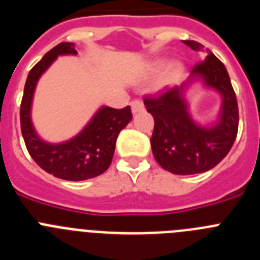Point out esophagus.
<instances>
[{
  "label": "esophagus",
  "instance_id": "esophagus-1",
  "mask_svg": "<svg viewBox=\"0 0 260 260\" xmlns=\"http://www.w3.org/2000/svg\"><path fill=\"white\" fill-rule=\"evenodd\" d=\"M144 108V104L142 100H139V99H135V100H133L132 102V110L133 113H138V112H141V110H143Z\"/></svg>",
  "mask_w": 260,
  "mask_h": 260
}]
</instances>
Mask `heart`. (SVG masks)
Returning a JSON list of instances; mask_svg holds the SVG:
<instances>
[{"mask_svg":"<svg viewBox=\"0 0 260 260\" xmlns=\"http://www.w3.org/2000/svg\"><path fill=\"white\" fill-rule=\"evenodd\" d=\"M167 66V62L164 59H158V61L153 62L152 66H151V73L152 74H158L160 71H162V69ZM182 73V66L180 63H172L169 68H168L167 73H165V80L167 82H171V80L178 78Z\"/></svg>","mask_w":260,"mask_h":260,"instance_id":"obj_1","label":"heart"}]
</instances>
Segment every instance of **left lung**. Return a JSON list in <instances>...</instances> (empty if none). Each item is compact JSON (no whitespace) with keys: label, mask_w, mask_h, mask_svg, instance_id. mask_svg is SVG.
Listing matches in <instances>:
<instances>
[{"label":"left lung","mask_w":260,"mask_h":260,"mask_svg":"<svg viewBox=\"0 0 260 260\" xmlns=\"http://www.w3.org/2000/svg\"><path fill=\"white\" fill-rule=\"evenodd\" d=\"M183 44L197 52L203 50V45L197 41L183 40ZM197 77L223 98L219 119L208 128L199 126L189 117L183 98L187 83ZM144 105L155 119L151 137L153 156L160 167L171 173L186 176L210 171L228 155L237 137V98L224 63L208 49L186 83L165 89L157 96H147Z\"/></svg>","instance_id":"1"}]
</instances>
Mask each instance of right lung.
<instances>
[{"label":"right lung","mask_w":260,"mask_h":260,"mask_svg":"<svg viewBox=\"0 0 260 260\" xmlns=\"http://www.w3.org/2000/svg\"><path fill=\"white\" fill-rule=\"evenodd\" d=\"M74 43H59L29 71L20 104V128L28 153L36 164L57 178L84 181L98 177L109 168L119 132L133 118L132 109L103 107L86 127L63 143H47L36 134L31 121V104L36 84L58 56L77 54Z\"/></svg>","instance_id":"obj_1"}]
</instances>
